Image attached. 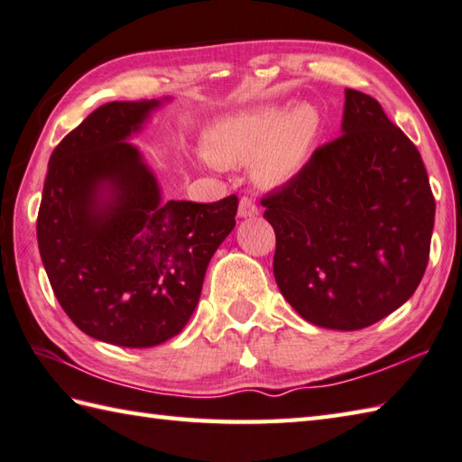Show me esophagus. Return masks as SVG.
<instances>
[{
    "label": "esophagus",
    "mask_w": 462,
    "mask_h": 462,
    "mask_svg": "<svg viewBox=\"0 0 462 462\" xmlns=\"http://www.w3.org/2000/svg\"><path fill=\"white\" fill-rule=\"evenodd\" d=\"M258 214V206L254 204V200L252 198H246L244 196L240 204H238V216L240 218H252V216Z\"/></svg>",
    "instance_id": "1"
}]
</instances>
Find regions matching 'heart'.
I'll return each instance as SVG.
<instances>
[{
  "instance_id": "b5f03b06",
  "label": "heart",
  "mask_w": 462,
  "mask_h": 462,
  "mask_svg": "<svg viewBox=\"0 0 462 462\" xmlns=\"http://www.w3.org/2000/svg\"><path fill=\"white\" fill-rule=\"evenodd\" d=\"M320 134V116L310 104L286 110L254 107L216 122L206 134V164H246L262 184L278 186L292 180L309 160Z\"/></svg>"
}]
</instances>
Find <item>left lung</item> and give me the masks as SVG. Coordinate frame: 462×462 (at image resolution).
I'll return each instance as SVG.
<instances>
[{
	"mask_svg": "<svg viewBox=\"0 0 462 462\" xmlns=\"http://www.w3.org/2000/svg\"><path fill=\"white\" fill-rule=\"evenodd\" d=\"M340 128L262 206L288 304L314 327L360 330L420 284L435 198L417 146L374 97L346 89Z\"/></svg>",
	"mask_w": 462,
	"mask_h": 462,
	"instance_id": "left-lung-1",
	"label": "left lung"
}]
</instances>
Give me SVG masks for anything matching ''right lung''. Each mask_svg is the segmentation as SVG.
Here are the masks:
<instances>
[{
	"label": "right lung",
	"instance_id": "add662e5",
	"mask_svg": "<svg viewBox=\"0 0 462 462\" xmlns=\"http://www.w3.org/2000/svg\"><path fill=\"white\" fill-rule=\"evenodd\" d=\"M110 102L51 152L38 246L60 306L88 337L150 348L186 327L206 268L234 230L238 198L162 200L128 140L168 102Z\"/></svg>",
	"mask_w": 462,
	"mask_h": 462
}]
</instances>
